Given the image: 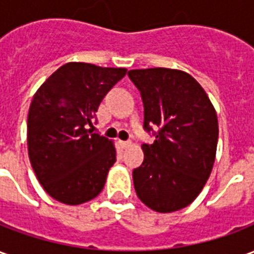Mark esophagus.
Masks as SVG:
<instances>
[{
  "label": "esophagus",
  "instance_id": "34e87169",
  "mask_svg": "<svg viewBox=\"0 0 254 254\" xmlns=\"http://www.w3.org/2000/svg\"><path fill=\"white\" fill-rule=\"evenodd\" d=\"M132 145V141H120V147H121L122 149L127 148V147H130Z\"/></svg>",
  "mask_w": 254,
  "mask_h": 254
}]
</instances>
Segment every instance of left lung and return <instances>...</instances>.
<instances>
[{
	"mask_svg": "<svg viewBox=\"0 0 254 254\" xmlns=\"http://www.w3.org/2000/svg\"><path fill=\"white\" fill-rule=\"evenodd\" d=\"M141 94L144 129L158 127L152 144H143L144 162L133 170L137 197L167 213L188 207L212 171L218 145V116L200 84L169 67L127 72Z\"/></svg>",
	"mask_w": 254,
	"mask_h": 254,
	"instance_id": "obj_1",
	"label": "left lung"
}]
</instances>
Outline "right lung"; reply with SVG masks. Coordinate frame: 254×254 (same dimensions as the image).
<instances>
[{"instance_id": "right-lung-1", "label": "right lung", "mask_w": 254, "mask_h": 254, "mask_svg": "<svg viewBox=\"0 0 254 254\" xmlns=\"http://www.w3.org/2000/svg\"><path fill=\"white\" fill-rule=\"evenodd\" d=\"M125 74V67L67 63L34 95L27 122L28 156L38 181L54 200L78 205L105 187L116 147L88 127L105 95Z\"/></svg>"}]
</instances>
